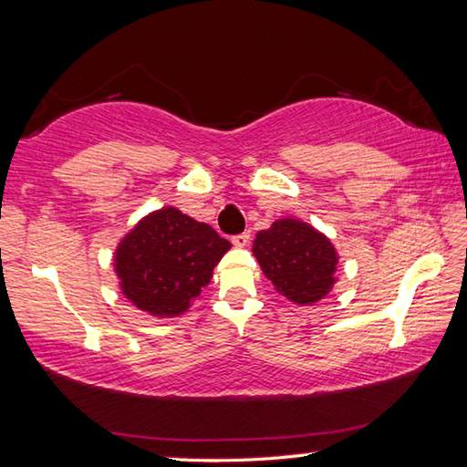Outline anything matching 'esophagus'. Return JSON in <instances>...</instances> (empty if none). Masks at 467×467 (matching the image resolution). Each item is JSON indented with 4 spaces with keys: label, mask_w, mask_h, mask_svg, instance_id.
<instances>
[{
    "label": "esophagus",
    "mask_w": 467,
    "mask_h": 467,
    "mask_svg": "<svg viewBox=\"0 0 467 467\" xmlns=\"http://www.w3.org/2000/svg\"><path fill=\"white\" fill-rule=\"evenodd\" d=\"M249 241H251V234L249 233H241V234H234L233 236L234 247H247Z\"/></svg>",
    "instance_id": "1"
}]
</instances>
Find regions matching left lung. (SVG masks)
Instances as JSON below:
<instances>
[{"mask_svg": "<svg viewBox=\"0 0 467 467\" xmlns=\"http://www.w3.org/2000/svg\"><path fill=\"white\" fill-rule=\"evenodd\" d=\"M253 255L274 288L296 305L317 303L336 284V247L303 220L280 218L267 231H259Z\"/></svg>", "mask_w": 467, "mask_h": 467, "instance_id": "1", "label": "left lung"}]
</instances>
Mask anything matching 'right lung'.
I'll return each instance as SVG.
<instances>
[{
	"label": "right lung",
	"mask_w": 467,
	"mask_h": 467,
	"mask_svg": "<svg viewBox=\"0 0 467 467\" xmlns=\"http://www.w3.org/2000/svg\"><path fill=\"white\" fill-rule=\"evenodd\" d=\"M231 249L214 228L177 208L156 210L123 236L115 274L125 298L154 317H179Z\"/></svg>",
	"instance_id": "obj_1"
}]
</instances>
